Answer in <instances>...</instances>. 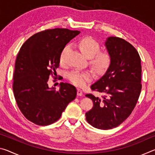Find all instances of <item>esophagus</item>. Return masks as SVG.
Listing matches in <instances>:
<instances>
[{
    "mask_svg": "<svg viewBox=\"0 0 155 155\" xmlns=\"http://www.w3.org/2000/svg\"><path fill=\"white\" fill-rule=\"evenodd\" d=\"M77 95L79 96H83V91L80 90V89H78V90H77Z\"/></svg>",
    "mask_w": 155,
    "mask_h": 155,
    "instance_id": "1",
    "label": "esophagus"
}]
</instances>
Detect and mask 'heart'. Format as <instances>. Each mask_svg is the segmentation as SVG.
I'll list each match as a JSON object with an SVG mask.
<instances>
[{"instance_id":"heart-1","label":"heart","mask_w":155,"mask_h":155,"mask_svg":"<svg viewBox=\"0 0 155 155\" xmlns=\"http://www.w3.org/2000/svg\"><path fill=\"white\" fill-rule=\"evenodd\" d=\"M78 48L81 52L89 57L91 64L96 71L103 72L109 65L111 57L107 52H99L101 46L96 40L91 37H85L78 41ZM70 48L68 45L64 47L60 54V62L63 63L65 57ZM68 79L74 85L83 87L93 77L92 73L90 71H74L68 74Z\"/></svg>"}]
</instances>
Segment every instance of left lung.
<instances>
[{
  "instance_id": "left-lung-1",
  "label": "left lung",
  "mask_w": 155,
  "mask_h": 155,
  "mask_svg": "<svg viewBox=\"0 0 155 155\" xmlns=\"http://www.w3.org/2000/svg\"><path fill=\"white\" fill-rule=\"evenodd\" d=\"M104 46L110 64L103 77L91 85V90L104 96L86 94L94 106L85 115L94 128L108 130L122 124L135 108L141 90V65L137 50L123 39L109 37Z\"/></svg>"
}]
</instances>
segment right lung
Instances as JSON below:
<instances>
[{
    "label": "right lung",
    "instance_id": "right-lung-1",
    "mask_svg": "<svg viewBox=\"0 0 155 155\" xmlns=\"http://www.w3.org/2000/svg\"><path fill=\"white\" fill-rule=\"evenodd\" d=\"M79 33L68 28L45 30L31 36L20 48L15 63L13 91L21 112L34 124L55 122L77 96V89L71 84L61 83L56 91L49 87L48 81L59 67L63 49Z\"/></svg>",
    "mask_w": 155,
    "mask_h": 155
}]
</instances>
